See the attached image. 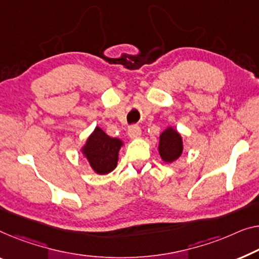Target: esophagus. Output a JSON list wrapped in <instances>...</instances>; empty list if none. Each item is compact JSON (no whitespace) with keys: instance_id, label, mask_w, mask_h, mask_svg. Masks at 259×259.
<instances>
[{"instance_id":"esophagus-1","label":"esophagus","mask_w":259,"mask_h":259,"mask_svg":"<svg viewBox=\"0 0 259 259\" xmlns=\"http://www.w3.org/2000/svg\"><path fill=\"white\" fill-rule=\"evenodd\" d=\"M141 134H142V129H141L140 125H137V124L130 125V128H129V130H128V135H129V136H130L131 138H137V137H140Z\"/></svg>"}]
</instances>
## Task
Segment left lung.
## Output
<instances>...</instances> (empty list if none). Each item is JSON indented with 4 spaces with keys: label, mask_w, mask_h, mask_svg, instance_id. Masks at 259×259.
<instances>
[{
    "label": "left lung",
    "mask_w": 259,
    "mask_h": 259,
    "mask_svg": "<svg viewBox=\"0 0 259 259\" xmlns=\"http://www.w3.org/2000/svg\"><path fill=\"white\" fill-rule=\"evenodd\" d=\"M183 152V142L176 130L168 128L160 135L159 153L163 160L171 163L180 157Z\"/></svg>",
    "instance_id": "8db88e82"
}]
</instances>
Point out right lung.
Listing matches in <instances>:
<instances>
[{"label":"right lung","mask_w":259,"mask_h":259,"mask_svg":"<svg viewBox=\"0 0 259 259\" xmlns=\"http://www.w3.org/2000/svg\"><path fill=\"white\" fill-rule=\"evenodd\" d=\"M121 145L122 142L117 138H111L105 131L96 128L88 138L83 153L96 173L107 175L116 167Z\"/></svg>","instance_id":"add662e5"}]
</instances>
